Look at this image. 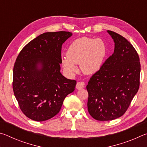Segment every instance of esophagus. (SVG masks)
<instances>
[{"label":"esophagus","mask_w":147,"mask_h":147,"mask_svg":"<svg viewBox=\"0 0 147 147\" xmlns=\"http://www.w3.org/2000/svg\"><path fill=\"white\" fill-rule=\"evenodd\" d=\"M84 87V83L82 82H77L76 86V88L77 89H83Z\"/></svg>","instance_id":"obj_1"}]
</instances>
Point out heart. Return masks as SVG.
I'll use <instances>...</instances> for the list:
<instances>
[{"instance_id":"b5f03b06","label":"heart","mask_w":147,"mask_h":147,"mask_svg":"<svg viewBox=\"0 0 147 147\" xmlns=\"http://www.w3.org/2000/svg\"><path fill=\"white\" fill-rule=\"evenodd\" d=\"M106 53V44L102 39L83 37L70 45L67 57L62 58V66L67 73L72 74L78 70L76 64L80 63L84 74H94L100 69Z\"/></svg>"}]
</instances>
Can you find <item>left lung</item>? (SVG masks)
I'll return each mask as SVG.
<instances>
[{
  "instance_id": "8db88e82",
  "label": "left lung",
  "mask_w": 147,
  "mask_h": 147,
  "mask_svg": "<svg viewBox=\"0 0 147 147\" xmlns=\"http://www.w3.org/2000/svg\"><path fill=\"white\" fill-rule=\"evenodd\" d=\"M108 32L115 42L114 53L93 74L86 86L89 113L100 121L123 115L140 84L141 64L136 49L121 35Z\"/></svg>"
}]
</instances>
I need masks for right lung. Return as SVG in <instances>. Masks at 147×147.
<instances>
[{
  "label": "right lung",
  "instance_id": "right-lung-1",
  "mask_svg": "<svg viewBox=\"0 0 147 147\" xmlns=\"http://www.w3.org/2000/svg\"><path fill=\"white\" fill-rule=\"evenodd\" d=\"M69 32H46L30 41L20 52L13 71V90L19 108L36 121L53 118L76 81L60 73L61 46ZM40 67H39V66Z\"/></svg>",
  "mask_w": 147,
  "mask_h": 147
}]
</instances>
